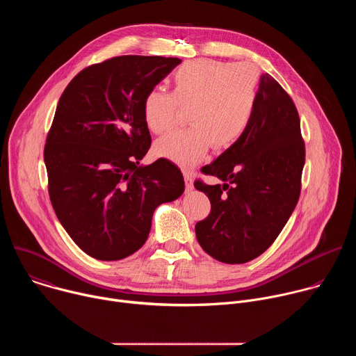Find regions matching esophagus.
I'll list each match as a JSON object with an SVG mask.
<instances>
[{"mask_svg": "<svg viewBox=\"0 0 356 356\" xmlns=\"http://www.w3.org/2000/svg\"><path fill=\"white\" fill-rule=\"evenodd\" d=\"M183 176H184L186 190H187V191L193 190V175H191L188 170H184V172H183Z\"/></svg>", "mask_w": 356, "mask_h": 356, "instance_id": "esophagus-1", "label": "esophagus"}]
</instances>
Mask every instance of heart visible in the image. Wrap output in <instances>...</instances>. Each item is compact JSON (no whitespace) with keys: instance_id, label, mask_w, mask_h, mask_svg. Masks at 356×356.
<instances>
[{"instance_id":"heart-1","label":"heart","mask_w":356,"mask_h":356,"mask_svg":"<svg viewBox=\"0 0 356 356\" xmlns=\"http://www.w3.org/2000/svg\"><path fill=\"white\" fill-rule=\"evenodd\" d=\"M259 74L248 63L191 60L172 76V91L150 90L142 104L143 121L154 134L170 131L180 107L190 108L187 129L175 131L155 143V154L191 168L211 146L228 149L245 134L258 97Z\"/></svg>"}]
</instances>
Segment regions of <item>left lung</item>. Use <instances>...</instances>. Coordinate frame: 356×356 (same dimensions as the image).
Here are the masks:
<instances>
[{
  "label": "left lung",
  "mask_w": 356,
  "mask_h": 356,
  "mask_svg": "<svg viewBox=\"0 0 356 356\" xmlns=\"http://www.w3.org/2000/svg\"><path fill=\"white\" fill-rule=\"evenodd\" d=\"M304 159L297 108L283 87L265 73L245 134L201 169L224 184L194 183L211 202L209 217L195 224L200 246L231 265L262 255L297 204Z\"/></svg>",
  "instance_id": "8db88e82"
}]
</instances>
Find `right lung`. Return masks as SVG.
I'll return each mask as SVG.
<instances>
[{"mask_svg":"<svg viewBox=\"0 0 356 356\" xmlns=\"http://www.w3.org/2000/svg\"><path fill=\"white\" fill-rule=\"evenodd\" d=\"M181 60L118 56L81 70L65 88L43 159L54 210L76 245L98 261H120L147 239L158 206L184 191L168 159L139 162L150 147L145 95Z\"/></svg>","mask_w":356,"mask_h":356,"instance_id":"obj_1","label":"right lung"}]
</instances>
